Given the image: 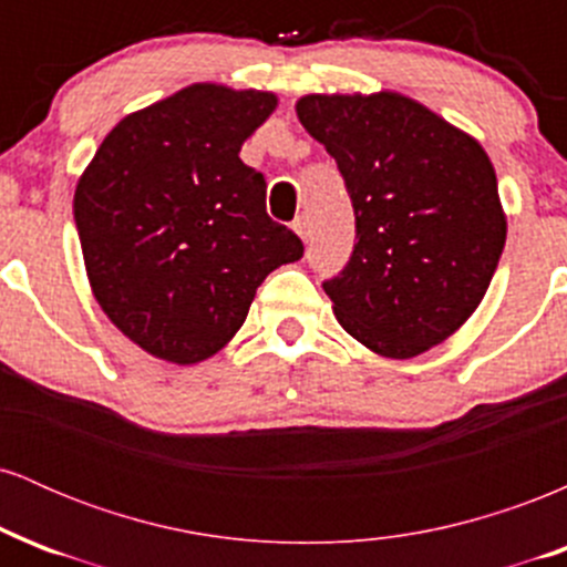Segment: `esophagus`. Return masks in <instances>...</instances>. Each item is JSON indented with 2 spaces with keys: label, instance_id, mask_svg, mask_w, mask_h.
I'll return each instance as SVG.
<instances>
[{
  "label": "esophagus",
  "instance_id": "34e87169",
  "mask_svg": "<svg viewBox=\"0 0 567 567\" xmlns=\"http://www.w3.org/2000/svg\"><path fill=\"white\" fill-rule=\"evenodd\" d=\"M292 231H296L298 237L306 243V239H309V220H306L303 216H298L296 220H292Z\"/></svg>",
  "mask_w": 567,
  "mask_h": 567
}]
</instances>
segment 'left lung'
<instances>
[{"mask_svg":"<svg viewBox=\"0 0 567 567\" xmlns=\"http://www.w3.org/2000/svg\"><path fill=\"white\" fill-rule=\"evenodd\" d=\"M296 112L354 207L349 264L322 282L341 328L392 360L437 347L483 301L506 243L485 148L389 90L303 95Z\"/></svg>","mask_w":567,"mask_h":567,"instance_id":"1","label":"left lung"}]
</instances>
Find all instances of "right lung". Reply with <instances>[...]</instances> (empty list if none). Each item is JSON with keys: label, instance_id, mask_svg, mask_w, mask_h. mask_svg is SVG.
Returning a JSON list of instances; mask_svg holds the SVG:
<instances>
[{"label": "right lung", "instance_id": "1", "mask_svg": "<svg viewBox=\"0 0 567 567\" xmlns=\"http://www.w3.org/2000/svg\"><path fill=\"white\" fill-rule=\"evenodd\" d=\"M277 95L188 84L127 114L74 192L90 288L143 351L194 365L243 328L258 285L303 256L266 213L264 175L239 159Z\"/></svg>", "mask_w": 567, "mask_h": 567}]
</instances>
